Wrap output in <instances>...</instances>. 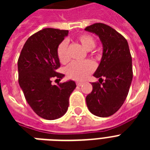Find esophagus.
<instances>
[{"mask_svg":"<svg viewBox=\"0 0 150 150\" xmlns=\"http://www.w3.org/2000/svg\"><path fill=\"white\" fill-rule=\"evenodd\" d=\"M82 82H76V85H77L78 86H82Z\"/></svg>","mask_w":150,"mask_h":150,"instance_id":"esophagus-1","label":"esophagus"}]
</instances>
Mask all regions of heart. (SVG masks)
I'll return each instance as SVG.
<instances>
[{"instance_id":"1","label":"heart","mask_w":150,"mask_h":150,"mask_svg":"<svg viewBox=\"0 0 150 150\" xmlns=\"http://www.w3.org/2000/svg\"><path fill=\"white\" fill-rule=\"evenodd\" d=\"M78 40L82 47L86 50H93L96 46L95 39L88 34H82L78 37ZM57 57L61 64H66L69 61L68 54V42L63 40L57 47ZM95 69V64L91 61L72 62L65 68V74L69 79L76 81H83Z\"/></svg>"}]
</instances>
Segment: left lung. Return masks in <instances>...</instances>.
Returning <instances> with one entry per match:
<instances>
[{
    "label": "left lung",
    "mask_w": 150,
    "mask_h": 150,
    "mask_svg": "<svg viewBox=\"0 0 150 150\" xmlns=\"http://www.w3.org/2000/svg\"><path fill=\"white\" fill-rule=\"evenodd\" d=\"M85 30L96 34L103 46L102 58L93 74L99 82L92 83L93 91L86 98L87 107L94 115L107 117L121 108L130 89L133 72L129 47L122 35L103 23Z\"/></svg>",
    "instance_id": "1"
}]
</instances>
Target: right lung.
<instances>
[{"instance_id": "1", "label": "right lung", "mask_w": 150, "mask_h": 150, "mask_svg": "<svg viewBox=\"0 0 150 150\" xmlns=\"http://www.w3.org/2000/svg\"><path fill=\"white\" fill-rule=\"evenodd\" d=\"M68 34V30L52 28L37 32L27 40L18 61V83L25 98L38 116L47 120L65 114L69 96L76 87L72 80L51 84L53 79L61 81L64 77L57 72L61 65L57 50Z\"/></svg>"}]
</instances>
